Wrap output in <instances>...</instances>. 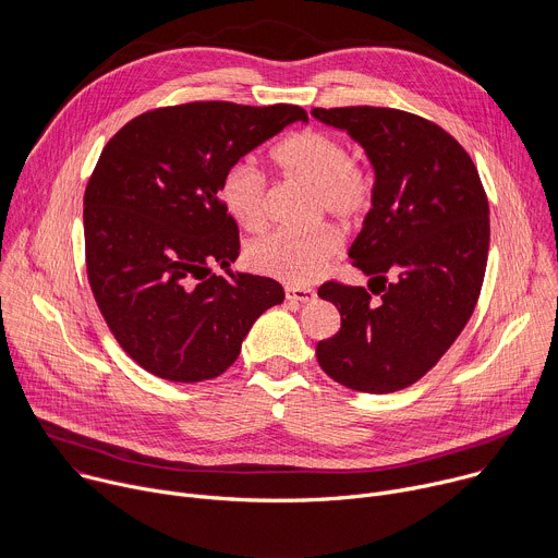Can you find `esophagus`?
Returning a JSON list of instances; mask_svg holds the SVG:
<instances>
[{
  "mask_svg": "<svg viewBox=\"0 0 558 558\" xmlns=\"http://www.w3.org/2000/svg\"><path fill=\"white\" fill-rule=\"evenodd\" d=\"M284 295L291 302H311L315 298V291L311 287H295V284H287L284 287Z\"/></svg>",
  "mask_w": 558,
  "mask_h": 558,
  "instance_id": "34e87169",
  "label": "esophagus"
}]
</instances>
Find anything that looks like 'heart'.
<instances>
[{"mask_svg":"<svg viewBox=\"0 0 558 558\" xmlns=\"http://www.w3.org/2000/svg\"><path fill=\"white\" fill-rule=\"evenodd\" d=\"M276 166L295 181L315 187L317 207L353 220L362 216L373 196L368 174L351 163L347 145L331 132L304 128L284 136L271 151ZM225 211L250 231L267 218V179L252 161L231 163L218 185ZM340 233L329 225L308 229H274L247 247L250 265L289 284H304L320 276L340 252Z\"/></svg>","mask_w":558,"mask_h":558,"instance_id":"obj_1","label":"heart"}]
</instances>
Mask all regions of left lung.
Here are the masks:
<instances>
[{
	"label": "left lung",
	"mask_w": 558,
	"mask_h": 558,
	"mask_svg": "<svg viewBox=\"0 0 558 558\" xmlns=\"http://www.w3.org/2000/svg\"><path fill=\"white\" fill-rule=\"evenodd\" d=\"M311 114L347 130L375 170L373 207L349 250L371 278L368 289L333 280L317 289L338 306L342 327L317 342L315 355L347 388L402 390L439 362L480 300L490 245L488 198L468 151L433 121L373 106L313 108Z\"/></svg>",
	"instance_id": "obj_1"
}]
</instances>
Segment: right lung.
<instances>
[{
  "label": "right lung",
  "mask_w": 558,
  "mask_h": 558,
  "mask_svg": "<svg viewBox=\"0 0 558 558\" xmlns=\"http://www.w3.org/2000/svg\"><path fill=\"white\" fill-rule=\"evenodd\" d=\"M293 121H308L298 106L194 101L132 119L104 147L84 196L88 282L112 336L147 373L218 377L284 300L280 282L229 269L241 241L218 185Z\"/></svg>",
  "instance_id": "obj_1"
}]
</instances>
